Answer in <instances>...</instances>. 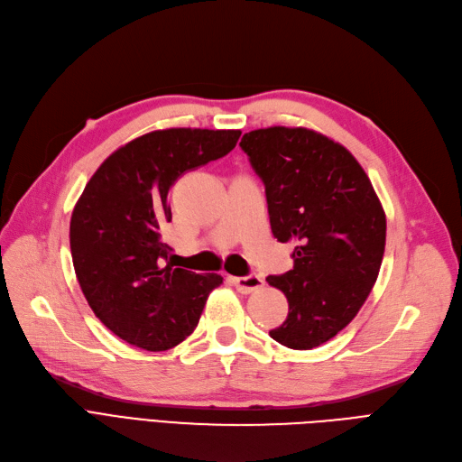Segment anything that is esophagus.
<instances>
[{
	"mask_svg": "<svg viewBox=\"0 0 462 462\" xmlns=\"http://www.w3.org/2000/svg\"><path fill=\"white\" fill-rule=\"evenodd\" d=\"M230 283L240 293H253V291H257V289L263 287L264 280L257 274H249V276H242V278H230Z\"/></svg>",
	"mask_w": 462,
	"mask_h": 462,
	"instance_id": "obj_1",
	"label": "esophagus"
}]
</instances>
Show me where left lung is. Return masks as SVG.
I'll use <instances>...</instances> for the list:
<instances>
[{
  "mask_svg": "<svg viewBox=\"0 0 462 462\" xmlns=\"http://www.w3.org/2000/svg\"><path fill=\"white\" fill-rule=\"evenodd\" d=\"M240 146L264 182L272 234L295 242L293 270L266 278L289 302L270 337L316 348L348 326L377 282L384 209L362 165L326 134L278 125L245 133Z\"/></svg>",
  "mask_w": 462,
  "mask_h": 462,
  "instance_id": "8db88e82",
  "label": "left lung"
}]
</instances>
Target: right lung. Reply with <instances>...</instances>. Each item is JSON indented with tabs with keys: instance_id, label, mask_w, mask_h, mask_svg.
<instances>
[{
	"instance_id": "1",
	"label": "right lung",
	"mask_w": 462,
	"mask_h": 462,
	"mask_svg": "<svg viewBox=\"0 0 462 462\" xmlns=\"http://www.w3.org/2000/svg\"><path fill=\"white\" fill-rule=\"evenodd\" d=\"M242 131L175 127L146 133L102 162L70 220V251L95 316L125 343L150 352L190 335L218 274L173 268L162 226L169 188L186 171L218 160Z\"/></svg>"
}]
</instances>
